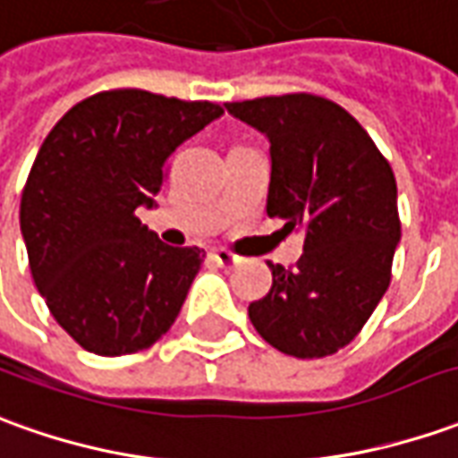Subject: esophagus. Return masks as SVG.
I'll list each match as a JSON object with an SVG mask.
<instances>
[{"mask_svg": "<svg viewBox=\"0 0 458 458\" xmlns=\"http://www.w3.org/2000/svg\"><path fill=\"white\" fill-rule=\"evenodd\" d=\"M213 260H216L220 268H235V266H241L242 263L241 255L230 253V250H225V248H217V250H213Z\"/></svg>", "mask_w": 458, "mask_h": 458, "instance_id": "1", "label": "esophagus"}]
</instances>
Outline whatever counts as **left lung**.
<instances>
[{
    "mask_svg": "<svg viewBox=\"0 0 458 458\" xmlns=\"http://www.w3.org/2000/svg\"><path fill=\"white\" fill-rule=\"evenodd\" d=\"M225 107L270 142L268 216L288 233L306 230L293 268L268 263L273 285L248 316L281 353L331 356L360 334L391 283L401 241L394 170L331 99L295 92Z\"/></svg>",
    "mask_w": 458,
    "mask_h": 458,
    "instance_id": "obj_1",
    "label": "left lung"
}]
</instances>
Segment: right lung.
Wrapping results in <instances>:
<instances>
[{
  "label": "right lung",
  "mask_w": 458,
  "mask_h": 458,
  "mask_svg": "<svg viewBox=\"0 0 458 458\" xmlns=\"http://www.w3.org/2000/svg\"><path fill=\"white\" fill-rule=\"evenodd\" d=\"M223 114L208 99L107 89L77 102L37 152L20 225L49 313L98 356L150 348L175 323L200 248H170L138 217L177 145Z\"/></svg>",
  "instance_id": "obj_1"
}]
</instances>
